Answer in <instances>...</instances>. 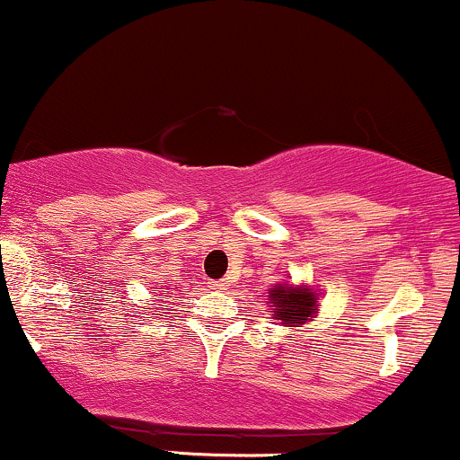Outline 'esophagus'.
Instances as JSON below:
<instances>
[{"label": "esophagus", "instance_id": "1", "mask_svg": "<svg viewBox=\"0 0 460 460\" xmlns=\"http://www.w3.org/2000/svg\"><path fill=\"white\" fill-rule=\"evenodd\" d=\"M217 291H228V287H230V282L228 280H217L215 285H213Z\"/></svg>", "mask_w": 460, "mask_h": 460}]
</instances>
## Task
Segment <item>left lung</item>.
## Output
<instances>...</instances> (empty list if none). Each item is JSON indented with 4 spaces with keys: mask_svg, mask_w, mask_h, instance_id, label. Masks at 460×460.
Returning a JSON list of instances; mask_svg holds the SVG:
<instances>
[{
    "mask_svg": "<svg viewBox=\"0 0 460 460\" xmlns=\"http://www.w3.org/2000/svg\"><path fill=\"white\" fill-rule=\"evenodd\" d=\"M319 293L308 285H276L270 288V308L271 319L280 322L282 326L299 328L302 323L313 322L319 313Z\"/></svg>",
    "mask_w": 460,
    "mask_h": 460,
    "instance_id": "left-lung-1",
    "label": "left lung"
}]
</instances>
